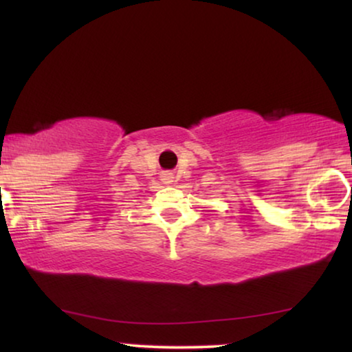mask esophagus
Instances as JSON below:
<instances>
[{
  "instance_id": "1",
  "label": "esophagus",
  "mask_w": 352,
  "mask_h": 352,
  "mask_svg": "<svg viewBox=\"0 0 352 352\" xmlns=\"http://www.w3.org/2000/svg\"><path fill=\"white\" fill-rule=\"evenodd\" d=\"M162 181L165 182V184H171V182H173V176L170 175V173H165V175L162 176Z\"/></svg>"
}]
</instances>
